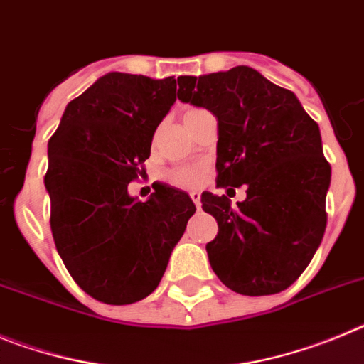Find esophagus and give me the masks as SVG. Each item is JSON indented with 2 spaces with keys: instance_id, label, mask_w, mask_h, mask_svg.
<instances>
[{
  "instance_id": "1",
  "label": "esophagus",
  "mask_w": 364,
  "mask_h": 364,
  "mask_svg": "<svg viewBox=\"0 0 364 364\" xmlns=\"http://www.w3.org/2000/svg\"><path fill=\"white\" fill-rule=\"evenodd\" d=\"M190 199H192V201H194V205L198 206H201V194H199L198 190H190Z\"/></svg>"
}]
</instances>
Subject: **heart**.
Returning <instances> with one entry per match:
<instances>
[{
  "label": "heart",
  "mask_w": 364,
  "mask_h": 364,
  "mask_svg": "<svg viewBox=\"0 0 364 364\" xmlns=\"http://www.w3.org/2000/svg\"><path fill=\"white\" fill-rule=\"evenodd\" d=\"M198 109H188L185 112L186 114H192L196 112ZM166 179H168V183H172V185H178V186H192L196 185V183L201 179V172H199L198 168H190V166H181V168H174L170 170L168 174H166Z\"/></svg>",
  "instance_id": "1"
}]
</instances>
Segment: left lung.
I'll use <instances>...</instances> for the list:
<instances>
[{
  "label": "left lung",
  "instance_id": "left-lung-1",
  "mask_svg": "<svg viewBox=\"0 0 364 364\" xmlns=\"http://www.w3.org/2000/svg\"><path fill=\"white\" fill-rule=\"evenodd\" d=\"M178 85L179 100L218 117V186L247 185L237 206L201 196L219 227L206 245L212 270L243 296L281 292L309 267L326 228L330 163L319 127L296 94L250 67L181 76Z\"/></svg>",
  "mask_w": 364,
  "mask_h": 364
}]
</instances>
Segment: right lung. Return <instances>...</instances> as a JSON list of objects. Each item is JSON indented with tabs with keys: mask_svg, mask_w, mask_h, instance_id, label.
Returning <instances> with one entry per match:
<instances>
[{
	"mask_svg": "<svg viewBox=\"0 0 364 364\" xmlns=\"http://www.w3.org/2000/svg\"><path fill=\"white\" fill-rule=\"evenodd\" d=\"M174 92V77L110 72L67 105L48 141L55 248L72 279L101 303L130 304L152 294L196 212L168 185L145 203L129 196Z\"/></svg>",
	"mask_w": 364,
	"mask_h": 364,
	"instance_id": "right-lung-1",
	"label": "right lung"
}]
</instances>
